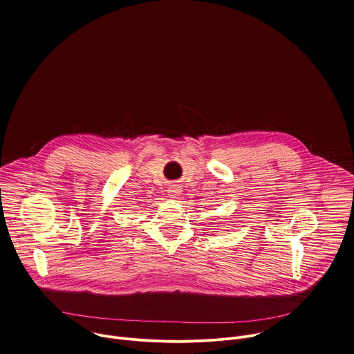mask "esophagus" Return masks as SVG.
<instances>
[{
    "mask_svg": "<svg viewBox=\"0 0 354 354\" xmlns=\"http://www.w3.org/2000/svg\"><path fill=\"white\" fill-rule=\"evenodd\" d=\"M178 194H180V189H178L177 185H171V187L169 188V195H170L171 198H177Z\"/></svg>",
    "mask_w": 354,
    "mask_h": 354,
    "instance_id": "esophagus-1",
    "label": "esophagus"
}]
</instances>
